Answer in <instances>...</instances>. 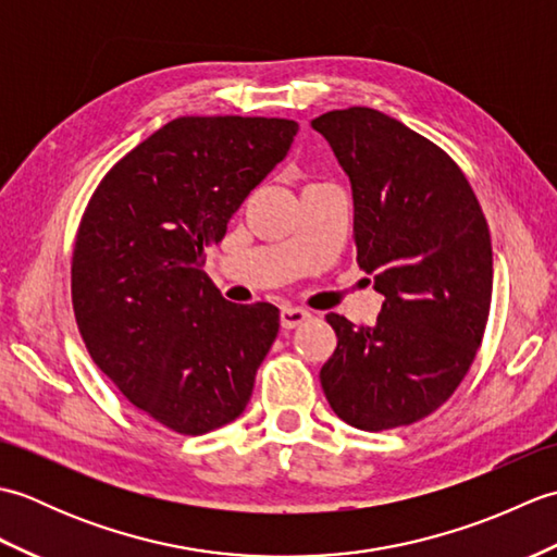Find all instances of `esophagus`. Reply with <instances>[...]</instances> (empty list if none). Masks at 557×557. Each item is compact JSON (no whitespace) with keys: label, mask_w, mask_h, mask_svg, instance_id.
I'll return each instance as SVG.
<instances>
[{"label":"esophagus","mask_w":557,"mask_h":557,"mask_svg":"<svg viewBox=\"0 0 557 557\" xmlns=\"http://www.w3.org/2000/svg\"><path fill=\"white\" fill-rule=\"evenodd\" d=\"M309 318H311L309 311L297 309V306H285V309H282V313H280V323L285 330H294V327H299L301 323L309 321Z\"/></svg>","instance_id":"34e87169"}]
</instances>
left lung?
Returning a JSON list of instances; mask_svg holds the SVG:
<instances>
[{
	"label": "left lung",
	"mask_w": 557,
	"mask_h": 557,
	"mask_svg": "<svg viewBox=\"0 0 557 557\" xmlns=\"http://www.w3.org/2000/svg\"><path fill=\"white\" fill-rule=\"evenodd\" d=\"M311 126L349 176L357 263L385 301L371 327L327 313L337 349L321 385L342 421L387 431L429 417L465 381L488 323L486 218L445 150L371 108Z\"/></svg>",
	"instance_id": "obj_1"
}]
</instances>
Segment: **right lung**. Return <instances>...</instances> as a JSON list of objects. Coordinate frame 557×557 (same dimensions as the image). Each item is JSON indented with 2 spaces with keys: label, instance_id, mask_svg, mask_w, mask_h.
I'll use <instances>...</instances> for the list:
<instances>
[{
  "label": "right lung",
  "instance_id": "add662e5",
  "mask_svg": "<svg viewBox=\"0 0 557 557\" xmlns=\"http://www.w3.org/2000/svg\"><path fill=\"white\" fill-rule=\"evenodd\" d=\"M297 132L268 116H180L126 152L83 212L71 260L81 337L122 395L176 433L239 417L277 337L275 306L227 301L203 263Z\"/></svg>",
  "mask_w": 557,
  "mask_h": 557
}]
</instances>
